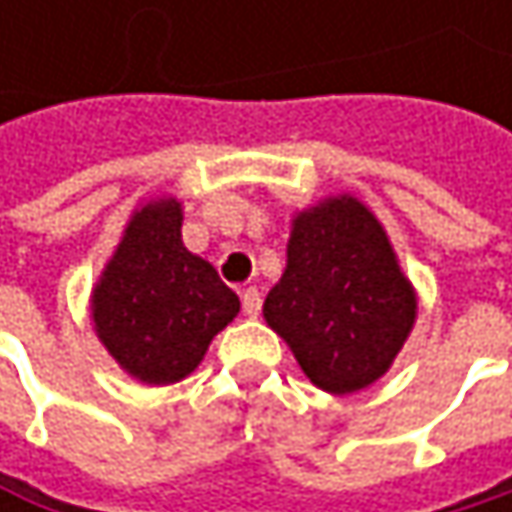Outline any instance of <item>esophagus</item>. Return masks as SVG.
Wrapping results in <instances>:
<instances>
[{"label":"esophagus","mask_w":512,"mask_h":512,"mask_svg":"<svg viewBox=\"0 0 512 512\" xmlns=\"http://www.w3.org/2000/svg\"><path fill=\"white\" fill-rule=\"evenodd\" d=\"M260 305H263L260 290H257V287H246V290H243V311H246L249 317H257V314H260Z\"/></svg>","instance_id":"34e87169"}]
</instances>
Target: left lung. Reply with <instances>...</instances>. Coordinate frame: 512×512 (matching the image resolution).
<instances>
[{"label": "left lung", "mask_w": 512, "mask_h": 512, "mask_svg": "<svg viewBox=\"0 0 512 512\" xmlns=\"http://www.w3.org/2000/svg\"><path fill=\"white\" fill-rule=\"evenodd\" d=\"M415 308L382 225L344 195L296 216L287 269L263 317L317 388L353 394L388 370L412 332Z\"/></svg>", "instance_id": "obj_1"}]
</instances>
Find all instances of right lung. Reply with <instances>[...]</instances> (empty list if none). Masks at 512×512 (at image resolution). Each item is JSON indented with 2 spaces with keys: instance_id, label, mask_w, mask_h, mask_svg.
Wrapping results in <instances>:
<instances>
[{
  "instance_id": "1",
  "label": "right lung",
  "mask_w": 512,
  "mask_h": 512,
  "mask_svg": "<svg viewBox=\"0 0 512 512\" xmlns=\"http://www.w3.org/2000/svg\"><path fill=\"white\" fill-rule=\"evenodd\" d=\"M180 222L177 201L142 207L91 299L100 341L148 385H171L192 373L213 335L240 311L219 272L186 252Z\"/></svg>"
}]
</instances>
